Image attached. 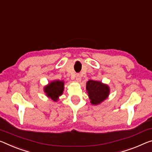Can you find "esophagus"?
<instances>
[{
	"label": "esophagus",
	"instance_id": "obj_1",
	"mask_svg": "<svg viewBox=\"0 0 152 152\" xmlns=\"http://www.w3.org/2000/svg\"><path fill=\"white\" fill-rule=\"evenodd\" d=\"M76 80L77 82H80V80H81V76H80V75L79 74H76Z\"/></svg>",
	"mask_w": 152,
	"mask_h": 152
}]
</instances>
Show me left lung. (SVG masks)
<instances>
[{
  "mask_svg": "<svg viewBox=\"0 0 152 152\" xmlns=\"http://www.w3.org/2000/svg\"><path fill=\"white\" fill-rule=\"evenodd\" d=\"M86 88L93 105L100 104L106 99L110 94L109 86L99 81L88 80L86 83Z\"/></svg>",
  "mask_w": 152,
  "mask_h": 152,
  "instance_id": "obj_1",
  "label": "left lung"
}]
</instances>
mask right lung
Here are the masks:
<instances>
[{"mask_svg": "<svg viewBox=\"0 0 152 152\" xmlns=\"http://www.w3.org/2000/svg\"><path fill=\"white\" fill-rule=\"evenodd\" d=\"M64 90V83L61 80H54L46 86L44 91L48 97H50L53 101L57 102L59 97L63 94Z\"/></svg>", "mask_w": 152, "mask_h": 152, "instance_id": "right-lung-1", "label": "right lung"}]
</instances>
